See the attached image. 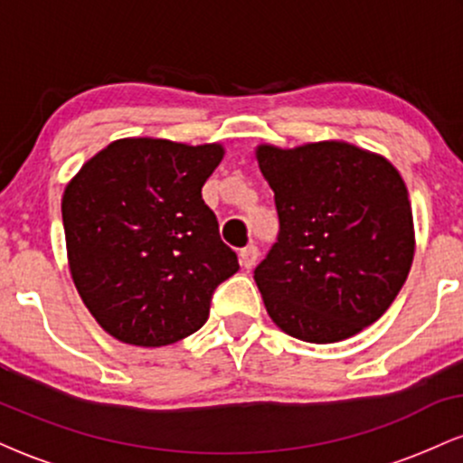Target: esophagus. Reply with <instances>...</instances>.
Instances as JSON below:
<instances>
[{"instance_id":"34e87169","label":"esophagus","mask_w":463,"mask_h":463,"mask_svg":"<svg viewBox=\"0 0 463 463\" xmlns=\"http://www.w3.org/2000/svg\"><path fill=\"white\" fill-rule=\"evenodd\" d=\"M257 259H259V248L257 246H246L243 250H239V263H241L246 269L254 268Z\"/></svg>"}]
</instances>
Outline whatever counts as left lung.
Listing matches in <instances>:
<instances>
[{"mask_svg": "<svg viewBox=\"0 0 463 463\" xmlns=\"http://www.w3.org/2000/svg\"><path fill=\"white\" fill-rule=\"evenodd\" d=\"M279 237L254 269L276 326L333 344L374 324L413 261L411 202L387 158L344 141L259 146Z\"/></svg>", "mask_w": 463, "mask_h": 463, "instance_id": "left-lung-1", "label": "left lung"}]
</instances>
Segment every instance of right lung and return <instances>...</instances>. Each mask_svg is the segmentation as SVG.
<instances>
[{
    "instance_id": "right-lung-1",
    "label": "right lung",
    "mask_w": 463,
    "mask_h": 463,
    "mask_svg": "<svg viewBox=\"0 0 463 463\" xmlns=\"http://www.w3.org/2000/svg\"><path fill=\"white\" fill-rule=\"evenodd\" d=\"M220 143L119 139L62 195L71 279L106 333L132 346H167L206 322L217 285L239 269L202 184Z\"/></svg>"
}]
</instances>
